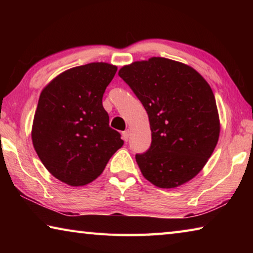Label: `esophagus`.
<instances>
[{"instance_id": "1", "label": "esophagus", "mask_w": 253, "mask_h": 253, "mask_svg": "<svg viewBox=\"0 0 253 253\" xmlns=\"http://www.w3.org/2000/svg\"><path fill=\"white\" fill-rule=\"evenodd\" d=\"M129 135H130L129 129L123 131V139L125 140V142H128V139H129Z\"/></svg>"}]
</instances>
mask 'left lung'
Wrapping results in <instances>:
<instances>
[{
  "label": "left lung",
  "instance_id": "obj_1",
  "mask_svg": "<svg viewBox=\"0 0 253 253\" xmlns=\"http://www.w3.org/2000/svg\"><path fill=\"white\" fill-rule=\"evenodd\" d=\"M118 75L148 115L151 147L136 155L143 176L161 188L191 181L220 136L219 111L208 81L194 68L162 57L131 62Z\"/></svg>",
  "mask_w": 253,
  "mask_h": 253
}]
</instances>
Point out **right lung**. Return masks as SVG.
Masks as SVG:
<instances>
[{"label":"right lung","mask_w":253,"mask_h":253,"mask_svg":"<svg viewBox=\"0 0 253 253\" xmlns=\"http://www.w3.org/2000/svg\"><path fill=\"white\" fill-rule=\"evenodd\" d=\"M116 71L107 62L71 68L40 93L31 129L33 147L50 174L68 185L95 181L124 145L102 107Z\"/></svg>","instance_id":"1"}]
</instances>
